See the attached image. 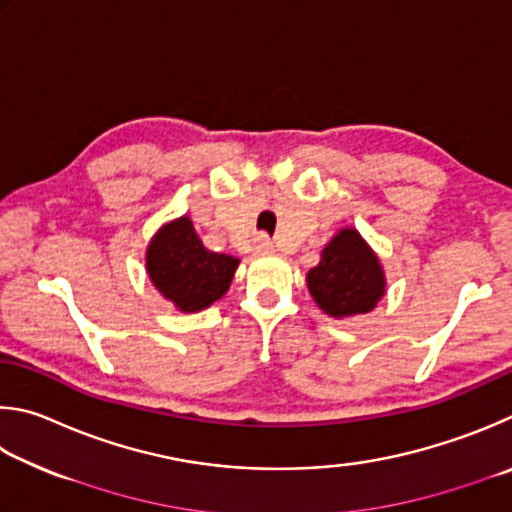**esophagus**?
Masks as SVG:
<instances>
[{"mask_svg": "<svg viewBox=\"0 0 512 512\" xmlns=\"http://www.w3.org/2000/svg\"><path fill=\"white\" fill-rule=\"evenodd\" d=\"M272 240L265 236V233H258V236L254 238V249L256 251H272Z\"/></svg>", "mask_w": 512, "mask_h": 512, "instance_id": "esophagus-1", "label": "esophagus"}]
</instances>
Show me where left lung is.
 <instances>
[{"label": "left lung", "mask_w": 512, "mask_h": 512, "mask_svg": "<svg viewBox=\"0 0 512 512\" xmlns=\"http://www.w3.org/2000/svg\"><path fill=\"white\" fill-rule=\"evenodd\" d=\"M308 288L326 315H364L384 294V276L360 233L342 229L328 242L319 265L308 272Z\"/></svg>", "instance_id": "left-lung-1"}]
</instances>
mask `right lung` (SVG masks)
Wrapping results in <instances>:
<instances>
[{
  "label": "right lung",
  "instance_id": "add662e5",
  "mask_svg": "<svg viewBox=\"0 0 512 512\" xmlns=\"http://www.w3.org/2000/svg\"><path fill=\"white\" fill-rule=\"evenodd\" d=\"M238 258L209 251L188 218L166 224L148 247V274L179 310L209 308L229 290Z\"/></svg>",
  "mask_w": 512,
  "mask_h": 512
}]
</instances>
